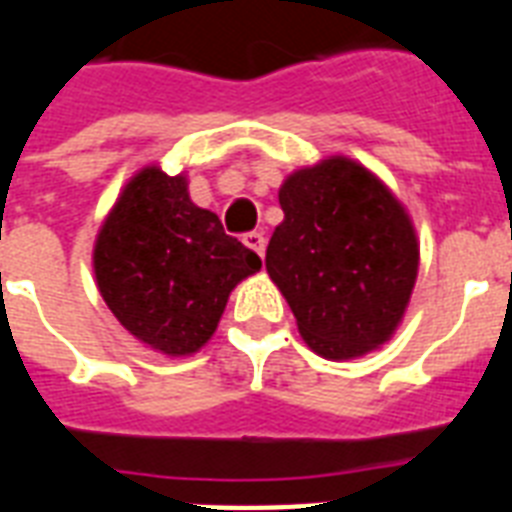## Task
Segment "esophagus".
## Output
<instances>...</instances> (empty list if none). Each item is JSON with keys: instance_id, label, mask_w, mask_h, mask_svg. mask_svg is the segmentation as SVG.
Returning a JSON list of instances; mask_svg holds the SVG:
<instances>
[{"instance_id": "34e87169", "label": "esophagus", "mask_w": 512, "mask_h": 512, "mask_svg": "<svg viewBox=\"0 0 512 512\" xmlns=\"http://www.w3.org/2000/svg\"><path fill=\"white\" fill-rule=\"evenodd\" d=\"M244 244H247L249 249H255L257 255L263 257L265 255V236L260 231H249L244 233Z\"/></svg>"}]
</instances>
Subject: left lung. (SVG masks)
I'll return each mask as SVG.
<instances>
[{"label": "left lung", "instance_id": "1", "mask_svg": "<svg viewBox=\"0 0 512 512\" xmlns=\"http://www.w3.org/2000/svg\"><path fill=\"white\" fill-rule=\"evenodd\" d=\"M284 220L265 268L303 340L324 358L364 356L393 335L417 279L420 247L396 196L350 159L284 180Z\"/></svg>", "mask_w": 512, "mask_h": 512}]
</instances>
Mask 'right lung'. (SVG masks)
Returning <instances> with one entry per match:
<instances>
[{
	"label": "right lung",
	"instance_id": "obj_1",
	"mask_svg": "<svg viewBox=\"0 0 512 512\" xmlns=\"http://www.w3.org/2000/svg\"><path fill=\"white\" fill-rule=\"evenodd\" d=\"M263 260L196 207L183 175L146 167L132 177L95 241V279L130 335L188 356L217 329L231 289Z\"/></svg>",
	"mask_w": 512,
	"mask_h": 512
}]
</instances>
